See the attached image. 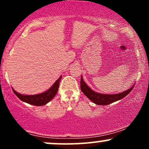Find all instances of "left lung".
Listing matches in <instances>:
<instances>
[{
  "instance_id": "8db88e82",
  "label": "left lung",
  "mask_w": 149,
  "mask_h": 149,
  "mask_svg": "<svg viewBox=\"0 0 149 149\" xmlns=\"http://www.w3.org/2000/svg\"><path fill=\"white\" fill-rule=\"evenodd\" d=\"M133 88H134V86L132 87L131 88L126 90V91L119 94H116V95H104V94L97 93V92H94L93 90H91L85 83L82 77L81 80H80V89H81L82 92L84 93V95L88 97L89 100H91L92 102L97 104V105H109L113 102L121 100V99L127 96L128 94L132 91Z\"/></svg>"
}]
</instances>
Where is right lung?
I'll return each mask as SVG.
<instances>
[{"label":"right lung","mask_w":149,"mask_h":149,"mask_svg":"<svg viewBox=\"0 0 149 149\" xmlns=\"http://www.w3.org/2000/svg\"><path fill=\"white\" fill-rule=\"evenodd\" d=\"M61 79V76L58 78L57 81L53 84L52 86L48 90H47L45 92H42L41 94H39V95H21V94L17 92L13 88V90L20 100L23 101L26 103L32 104V105L34 106H43L47 103H48L50 100H52L56 95L58 91L59 82H60Z\"/></svg>","instance_id":"right-lung-1"}]
</instances>
